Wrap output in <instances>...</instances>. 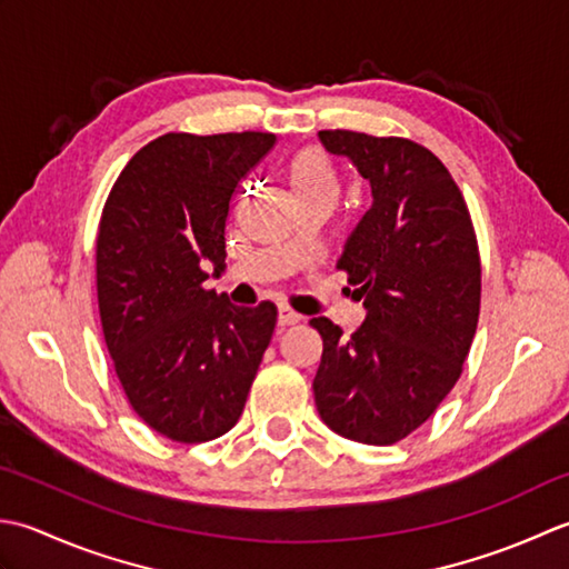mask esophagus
Wrapping results in <instances>:
<instances>
[{
    "instance_id": "34e87169",
    "label": "esophagus",
    "mask_w": 569,
    "mask_h": 569,
    "mask_svg": "<svg viewBox=\"0 0 569 569\" xmlns=\"http://www.w3.org/2000/svg\"><path fill=\"white\" fill-rule=\"evenodd\" d=\"M301 317L297 315V311H292L289 307H280L277 309V327H295V323H299Z\"/></svg>"
}]
</instances>
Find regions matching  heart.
<instances>
[{
    "label": "heart",
    "instance_id": "obj_1",
    "mask_svg": "<svg viewBox=\"0 0 569 569\" xmlns=\"http://www.w3.org/2000/svg\"><path fill=\"white\" fill-rule=\"evenodd\" d=\"M289 187H292L297 201L331 199L339 196V179L329 154L321 147H305L295 154L289 164Z\"/></svg>",
    "mask_w": 569,
    "mask_h": 569
}]
</instances>
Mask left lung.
Here are the masks:
<instances>
[{"instance_id": "obj_1", "label": "left lung", "mask_w": 569, "mask_h": 569, "mask_svg": "<svg viewBox=\"0 0 569 569\" xmlns=\"http://www.w3.org/2000/svg\"><path fill=\"white\" fill-rule=\"evenodd\" d=\"M349 157L373 203L336 268L368 309L343 336L311 319L323 351L315 378L321 420L363 445H396L427 422L461 376L481 307V258L467 201L430 149L405 137L321 130Z\"/></svg>"}]
</instances>
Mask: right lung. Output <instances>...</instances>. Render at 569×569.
<instances>
[{"mask_svg": "<svg viewBox=\"0 0 569 569\" xmlns=\"http://www.w3.org/2000/svg\"><path fill=\"white\" fill-rule=\"evenodd\" d=\"M272 132H167L127 161L102 208L98 307L114 373L139 420L171 442L226 435L246 408L277 307L206 289L226 270V220Z\"/></svg>", "mask_w": 569, "mask_h": 569, "instance_id": "obj_1", "label": "right lung"}]
</instances>
